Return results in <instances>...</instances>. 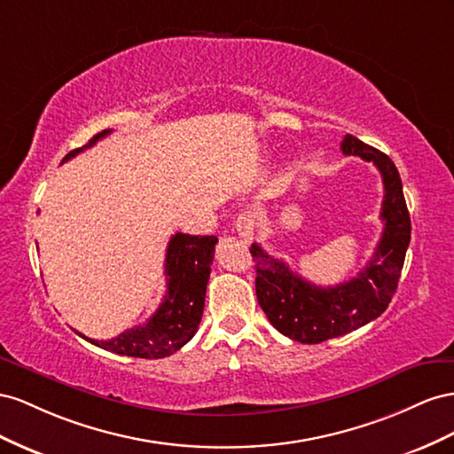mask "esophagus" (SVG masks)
Instances as JSON below:
<instances>
[{
  "label": "esophagus",
  "instance_id": "34e87169",
  "mask_svg": "<svg viewBox=\"0 0 454 454\" xmlns=\"http://www.w3.org/2000/svg\"><path fill=\"white\" fill-rule=\"evenodd\" d=\"M254 226H256V218L253 213H241L236 220V230L238 234L245 239V241H251L254 236Z\"/></svg>",
  "mask_w": 454,
  "mask_h": 454
}]
</instances>
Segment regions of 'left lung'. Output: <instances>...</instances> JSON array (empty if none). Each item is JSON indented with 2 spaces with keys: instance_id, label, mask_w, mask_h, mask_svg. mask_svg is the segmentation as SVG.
I'll return each mask as SVG.
<instances>
[{
  "instance_id": "8db88e82",
  "label": "left lung",
  "mask_w": 454,
  "mask_h": 454,
  "mask_svg": "<svg viewBox=\"0 0 454 454\" xmlns=\"http://www.w3.org/2000/svg\"><path fill=\"white\" fill-rule=\"evenodd\" d=\"M340 148L346 155H359L377 165L384 184V230L372 258L357 278L334 287H317L279 258L270 256L261 245H251L258 304L281 334L302 344L336 339L377 319L397 289L411 241V216L394 161L352 135L344 137Z\"/></svg>"
}]
</instances>
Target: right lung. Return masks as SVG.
<instances>
[{"instance_id": "right-lung-1", "label": "right lung", "mask_w": 454, "mask_h": 454, "mask_svg": "<svg viewBox=\"0 0 454 454\" xmlns=\"http://www.w3.org/2000/svg\"><path fill=\"white\" fill-rule=\"evenodd\" d=\"M110 133V129L98 133L83 148L67 153L62 163ZM216 241L215 236H188L180 231L171 238L165 254V299L146 323L127 329L110 340L87 339L82 333H75L90 344L129 357L161 359L175 354L198 333Z\"/></svg>"}]
</instances>
